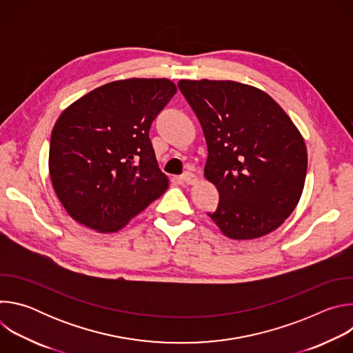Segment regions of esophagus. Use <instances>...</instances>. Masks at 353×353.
Returning a JSON list of instances; mask_svg holds the SVG:
<instances>
[{
    "label": "esophagus",
    "mask_w": 353,
    "mask_h": 353,
    "mask_svg": "<svg viewBox=\"0 0 353 353\" xmlns=\"http://www.w3.org/2000/svg\"><path fill=\"white\" fill-rule=\"evenodd\" d=\"M181 180L185 183V184H194L196 181V176L194 173H190V172H185L181 174Z\"/></svg>",
    "instance_id": "obj_1"
}]
</instances>
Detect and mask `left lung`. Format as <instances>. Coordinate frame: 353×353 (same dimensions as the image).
Here are the masks:
<instances>
[{
	"label": "left lung",
	"instance_id": "left-lung-1",
	"mask_svg": "<svg viewBox=\"0 0 353 353\" xmlns=\"http://www.w3.org/2000/svg\"><path fill=\"white\" fill-rule=\"evenodd\" d=\"M208 146L204 176L219 192L208 216L233 240L279 228L303 192L307 149L285 110L264 90L234 82L180 79Z\"/></svg>",
	"mask_w": 353,
	"mask_h": 353
}]
</instances>
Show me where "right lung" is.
<instances>
[{
  "label": "right lung",
  "mask_w": 353,
  "mask_h": 353,
  "mask_svg": "<svg viewBox=\"0 0 353 353\" xmlns=\"http://www.w3.org/2000/svg\"><path fill=\"white\" fill-rule=\"evenodd\" d=\"M176 90L166 78L121 79L61 113L50 139L48 172L74 221L114 233L168 190L149 130Z\"/></svg>",
  "instance_id": "1"
}]
</instances>
